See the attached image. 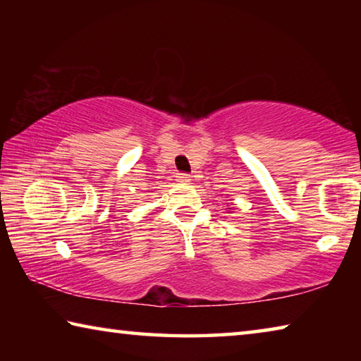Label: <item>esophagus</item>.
<instances>
[{"instance_id": "1", "label": "esophagus", "mask_w": 361, "mask_h": 361, "mask_svg": "<svg viewBox=\"0 0 361 361\" xmlns=\"http://www.w3.org/2000/svg\"><path fill=\"white\" fill-rule=\"evenodd\" d=\"M189 180H191V176H189L188 173H183V172H178V173H176V181H180V183H188Z\"/></svg>"}]
</instances>
